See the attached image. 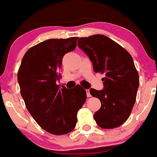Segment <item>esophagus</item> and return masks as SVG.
Masks as SVG:
<instances>
[{
	"label": "esophagus",
	"mask_w": 157,
	"mask_h": 157,
	"mask_svg": "<svg viewBox=\"0 0 157 157\" xmlns=\"http://www.w3.org/2000/svg\"><path fill=\"white\" fill-rule=\"evenodd\" d=\"M86 93H87V97H88V98L91 97V94H90V91H89V90L87 89V90H86Z\"/></svg>",
	"instance_id": "obj_1"
}]
</instances>
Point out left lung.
I'll return each instance as SVG.
<instances>
[{"label":"left lung","instance_id":"8db88e82","mask_svg":"<svg viewBox=\"0 0 157 157\" xmlns=\"http://www.w3.org/2000/svg\"><path fill=\"white\" fill-rule=\"evenodd\" d=\"M78 46L89 57L94 72L105 74L104 89H90V94L101 103L94 119L104 129L121 126L131 115L139 87L133 58L118 43L101 34L81 37Z\"/></svg>","mask_w":157,"mask_h":157}]
</instances>
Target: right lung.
I'll use <instances>...</instances> for the list:
<instances>
[{"mask_svg":"<svg viewBox=\"0 0 157 157\" xmlns=\"http://www.w3.org/2000/svg\"><path fill=\"white\" fill-rule=\"evenodd\" d=\"M78 37L49 39L29 48L17 73L21 94L37 124L48 133L63 135L75 128L77 113L86 101V91L77 85L59 88L63 58L76 48Z\"/></svg>","mask_w":157,"mask_h":157,"instance_id":"obj_1","label":"right lung"}]
</instances>
